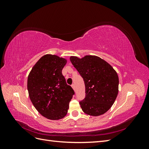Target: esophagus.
I'll return each instance as SVG.
<instances>
[{
	"mask_svg": "<svg viewBox=\"0 0 149 149\" xmlns=\"http://www.w3.org/2000/svg\"><path fill=\"white\" fill-rule=\"evenodd\" d=\"M71 87H72V88H73L74 90V89H75V86H74V84H73L71 85Z\"/></svg>",
	"mask_w": 149,
	"mask_h": 149,
	"instance_id": "1",
	"label": "esophagus"
}]
</instances>
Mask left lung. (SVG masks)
I'll list each match as a JSON object with an SVG mask.
<instances>
[{
  "instance_id": "left-lung-1",
  "label": "left lung",
  "mask_w": 149,
  "mask_h": 149,
  "mask_svg": "<svg viewBox=\"0 0 149 149\" xmlns=\"http://www.w3.org/2000/svg\"><path fill=\"white\" fill-rule=\"evenodd\" d=\"M70 59L84 81L86 97L79 102L83 111L92 116L106 113L118 94L117 72L107 61L95 55L81 58L71 56Z\"/></svg>"
}]
</instances>
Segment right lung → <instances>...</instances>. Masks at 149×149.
I'll list each match as a JSON object with an SVG mask.
<instances>
[{
    "label": "right lung",
    "instance_id": "add662e5",
    "mask_svg": "<svg viewBox=\"0 0 149 149\" xmlns=\"http://www.w3.org/2000/svg\"><path fill=\"white\" fill-rule=\"evenodd\" d=\"M66 63V58L47 54L36 63L28 76L30 100L39 113L48 119L63 118L74 93L62 74Z\"/></svg>",
    "mask_w": 149,
    "mask_h": 149
}]
</instances>
